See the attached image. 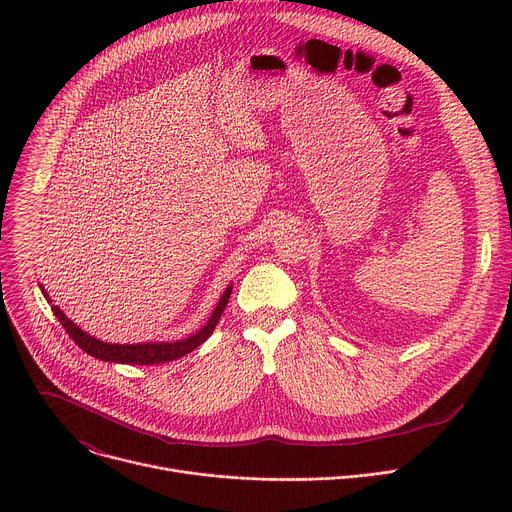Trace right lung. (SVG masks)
I'll return each mask as SVG.
<instances>
[{"instance_id": "1", "label": "right lung", "mask_w": 512, "mask_h": 512, "mask_svg": "<svg viewBox=\"0 0 512 512\" xmlns=\"http://www.w3.org/2000/svg\"><path fill=\"white\" fill-rule=\"evenodd\" d=\"M231 289L229 287L221 302H218L216 310L212 312L210 320L206 322V326L202 330H198L194 336L178 340V342H148V344H107L101 342L89 334H85L77 324H72L56 306H52V312L56 314L58 322L62 324V328L66 330V334L75 340V344H79L87 354L99 358V360H107V362H123V364H162V362H170L176 360L188 352H192L194 348H198L214 330V326L221 320V314L225 312L229 298H231Z\"/></svg>"}]
</instances>
